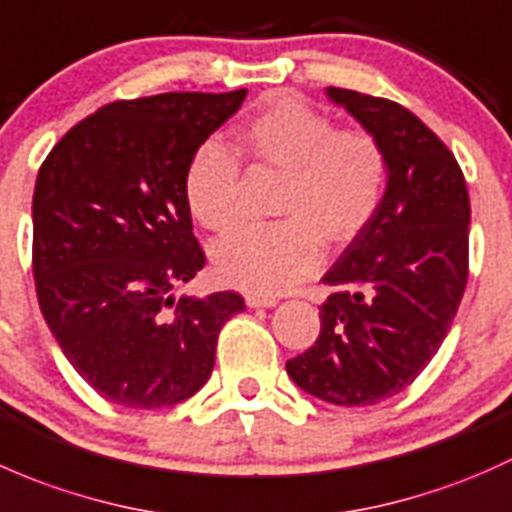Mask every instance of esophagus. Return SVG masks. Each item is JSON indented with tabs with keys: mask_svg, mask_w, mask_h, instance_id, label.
<instances>
[{
	"mask_svg": "<svg viewBox=\"0 0 512 512\" xmlns=\"http://www.w3.org/2000/svg\"><path fill=\"white\" fill-rule=\"evenodd\" d=\"M278 300L271 298V295H258V293H249L246 295V305L249 308H273Z\"/></svg>",
	"mask_w": 512,
	"mask_h": 512,
	"instance_id": "obj_1",
	"label": "esophagus"
}]
</instances>
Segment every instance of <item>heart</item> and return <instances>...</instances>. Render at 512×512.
<instances>
[{"label":"heart","instance_id":"1","mask_svg":"<svg viewBox=\"0 0 512 512\" xmlns=\"http://www.w3.org/2000/svg\"><path fill=\"white\" fill-rule=\"evenodd\" d=\"M234 155L254 170L283 175L278 224L244 229L212 249V271L224 286L258 295L288 291L310 276L320 246L337 249L367 229L387 187V152L365 130H335L318 110L276 98L236 130ZM217 142L199 147L184 170V202L209 231L226 234L239 209V165Z\"/></svg>","mask_w":512,"mask_h":512}]
</instances>
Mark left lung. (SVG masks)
<instances>
[{
    "instance_id": "1",
    "label": "left lung",
    "mask_w": 512,
    "mask_h": 512,
    "mask_svg": "<svg viewBox=\"0 0 512 512\" xmlns=\"http://www.w3.org/2000/svg\"><path fill=\"white\" fill-rule=\"evenodd\" d=\"M387 152V187L367 229L328 273L320 335L286 362L303 392L367 407L419 377L444 342L468 278L466 179L456 157L404 105L328 88Z\"/></svg>"
}]
</instances>
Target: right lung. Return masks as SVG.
Here are the masks:
<instances>
[{"label": "right lung", "instance_id": "add662e5", "mask_svg": "<svg viewBox=\"0 0 512 512\" xmlns=\"http://www.w3.org/2000/svg\"><path fill=\"white\" fill-rule=\"evenodd\" d=\"M246 98L162 93L103 105L73 125L36 177L41 313L76 372L108 402L160 409L197 394L239 293L179 295L204 266L184 170Z\"/></svg>", "mask_w": 512, "mask_h": 512}]
</instances>
